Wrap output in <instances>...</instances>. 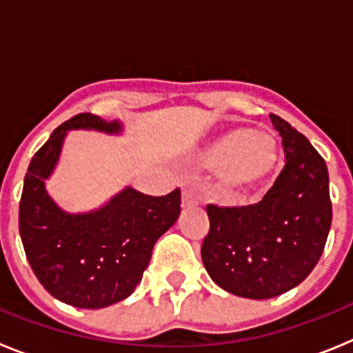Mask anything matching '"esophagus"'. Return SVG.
I'll list each match as a JSON object with an SVG mask.
<instances>
[{"instance_id":"1","label":"esophagus","mask_w":353,"mask_h":353,"mask_svg":"<svg viewBox=\"0 0 353 353\" xmlns=\"http://www.w3.org/2000/svg\"><path fill=\"white\" fill-rule=\"evenodd\" d=\"M201 203V199L191 191V189H183L182 192V207H198Z\"/></svg>"}]
</instances>
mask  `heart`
Listing matches in <instances>:
<instances>
[{
  "label": "heart",
  "instance_id": "1",
  "mask_svg": "<svg viewBox=\"0 0 353 353\" xmlns=\"http://www.w3.org/2000/svg\"><path fill=\"white\" fill-rule=\"evenodd\" d=\"M205 159L219 166L224 187L249 189L265 182L276 171L279 146L269 134L239 127L215 138L205 152Z\"/></svg>",
  "mask_w": 353,
  "mask_h": 353
}]
</instances>
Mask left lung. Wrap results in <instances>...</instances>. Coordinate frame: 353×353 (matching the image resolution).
<instances>
[{
  "instance_id": "left-lung-1",
  "label": "left lung",
  "mask_w": 353,
  "mask_h": 353,
  "mask_svg": "<svg viewBox=\"0 0 353 353\" xmlns=\"http://www.w3.org/2000/svg\"><path fill=\"white\" fill-rule=\"evenodd\" d=\"M285 168L260 203L207 205L201 245L208 276L245 299H272L301 285L322 256L332 223L325 161L288 121L270 114Z\"/></svg>"
}]
</instances>
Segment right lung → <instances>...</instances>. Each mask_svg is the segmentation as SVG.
<instances>
[{"instance_id":"right-lung-1","label":"right lung","mask_w":353,"mask_h":353,"mask_svg":"<svg viewBox=\"0 0 353 353\" xmlns=\"http://www.w3.org/2000/svg\"><path fill=\"white\" fill-rule=\"evenodd\" d=\"M120 132L118 121L81 113L61 123L33 155L19 203V232L40 285L52 297L81 310L123 301L141 281L152 249L179 219L180 189L146 196L127 187L90 214H65L43 187L54 170L67 130Z\"/></svg>"}]
</instances>
